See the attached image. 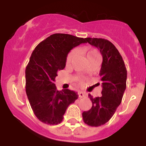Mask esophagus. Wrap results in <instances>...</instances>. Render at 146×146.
I'll list each match as a JSON object with an SVG mask.
<instances>
[{"label":"esophagus","mask_w":146,"mask_h":146,"mask_svg":"<svg viewBox=\"0 0 146 146\" xmlns=\"http://www.w3.org/2000/svg\"><path fill=\"white\" fill-rule=\"evenodd\" d=\"M78 95H79L80 98H83L86 96V93L83 92V91H79V92H78Z\"/></svg>","instance_id":"obj_1"}]
</instances>
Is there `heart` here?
<instances>
[{"label":"heart","mask_w":146,"mask_h":146,"mask_svg":"<svg viewBox=\"0 0 146 146\" xmlns=\"http://www.w3.org/2000/svg\"><path fill=\"white\" fill-rule=\"evenodd\" d=\"M81 52L82 53H84L86 56V58L89 59L91 58L94 57H99V53L96 50H94V49H91V50H88L86 48H82L80 50ZM76 54H77V51L76 50H72V51H70L68 55H67L66 58V64H69L72 62V60H73L74 57H75ZM80 82L82 83V80H80Z\"/></svg>","instance_id":"1"}]
</instances>
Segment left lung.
<instances>
[{"label":"left lung","mask_w":146,"mask_h":146,"mask_svg":"<svg viewBox=\"0 0 146 146\" xmlns=\"http://www.w3.org/2000/svg\"><path fill=\"white\" fill-rule=\"evenodd\" d=\"M86 41L97 47L102 55L99 72L102 96L94 98L89 94L92 108L82 113V118L88 126H99L113 117L121 104L126 87L127 71L121 54L113 43L100 38H86Z\"/></svg>","instance_id":"left-lung-1"}]
</instances>
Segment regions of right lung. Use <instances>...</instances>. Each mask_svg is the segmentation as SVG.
I'll use <instances>...</instances> for the list:
<instances>
[{"label":"right lung","instance_id":"add662e5","mask_svg":"<svg viewBox=\"0 0 146 146\" xmlns=\"http://www.w3.org/2000/svg\"><path fill=\"white\" fill-rule=\"evenodd\" d=\"M86 42V38L55 33L40 42L32 52L25 69V90L40 121L60 123L67 108L78 98L77 93L69 89L58 91L54 82L58 72L65 68L69 51Z\"/></svg>","mask_w":146,"mask_h":146}]
</instances>
